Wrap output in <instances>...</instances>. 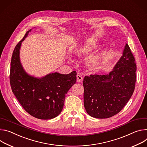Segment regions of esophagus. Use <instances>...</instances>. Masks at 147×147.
Masks as SVG:
<instances>
[{"instance_id":"1","label":"esophagus","mask_w":147,"mask_h":147,"mask_svg":"<svg viewBox=\"0 0 147 147\" xmlns=\"http://www.w3.org/2000/svg\"><path fill=\"white\" fill-rule=\"evenodd\" d=\"M82 80H83V78L82 76L79 74L76 75V81L78 82H81L82 81Z\"/></svg>"}]
</instances>
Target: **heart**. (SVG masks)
I'll return each mask as SVG.
<instances>
[{
  "instance_id": "obj_1",
  "label": "heart",
  "mask_w": 147,
  "mask_h": 147,
  "mask_svg": "<svg viewBox=\"0 0 147 147\" xmlns=\"http://www.w3.org/2000/svg\"><path fill=\"white\" fill-rule=\"evenodd\" d=\"M93 50V46L86 45L76 48L75 54L79 57H84L90 54ZM103 61V53L97 51L95 54L90 56L85 62L86 67L90 71H97L101 67Z\"/></svg>"
}]
</instances>
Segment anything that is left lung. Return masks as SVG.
I'll return each mask as SVG.
<instances>
[{
    "label": "left lung",
    "mask_w": 147,
    "mask_h": 147,
    "mask_svg": "<svg viewBox=\"0 0 147 147\" xmlns=\"http://www.w3.org/2000/svg\"><path fill=\"white\" fill-rule=\"evenodd\" d=\"M136 70L135 59L126 43L122 56L109 74L86 76L84 102L88 115L106 119L119 113L134 92Z\"/></svg>",
    "instance_id": "left-lung-1"
}]
</instances>
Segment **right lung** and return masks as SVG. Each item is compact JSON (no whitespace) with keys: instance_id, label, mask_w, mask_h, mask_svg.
I'll return each instance as SVG.
<instances>
[{"instance_id":"right-lung-1","label":"right lung","mask_w":147,"mask_h":147,"mask_svg":"<svg viewBox=\"0 0 147 147\" xmlns=\"http://www.w3.org/2000/svg\"><path fill=\"white\" fill-rule=\"evenodd\" d=\"M28 30L13 53L10 82L11 90L24 109L32 116L41 120L52 119L62 110L65 95L76 83V72L69 74L51 72L41 78L28 74L20 61L22 42Z\"/></svg>"}]
</instances>
